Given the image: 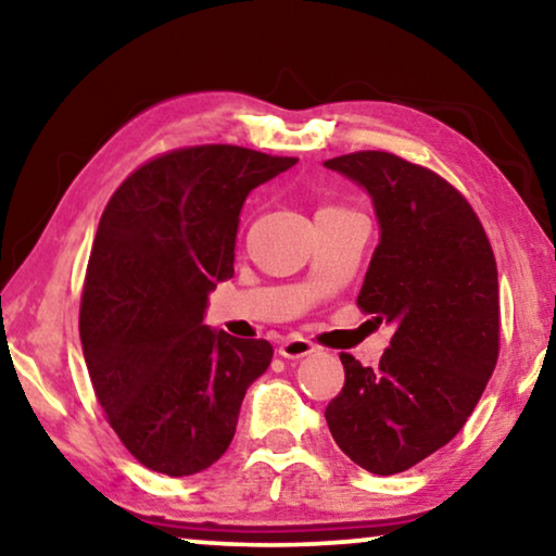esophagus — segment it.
Masks as SVG:
<instances>
[{"instance_id":"34e87169","label":"esophagus","mask_w":556,"mask_h":556,"mask_svg":"<svg viewBox=\"0 0 556 556\" xmlns=\"http://www.w3.org/2000/svg\"><path fill=\"white\" fill-rule=\"evenodd\" d=\"M314 352H316L314 344L303 337H288L280 341V346H278V354L286 356V359H301V356H308Z\"/></svg>"}]
</instances>
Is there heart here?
<instances>
[{"label": "heart", "instance_id": "1", "mask_svg": "<svg viewBox=\"0 0 556 556\" xmlns=\"http://www.w3.org/2000/svg\"><path fill=\"white\" fill-rule=\"evenodd\" d=\"M324 210H344V207H333V204H329V207H321L318 212H324Z\"/></svg>", "mask_w": 556, "mask_h": 556}]
</instances>
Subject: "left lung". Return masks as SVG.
Instances as JSON below:
<instances>
[{
	"instance_id": "8db88e82",
	"label": "left lung",
	"mask_w": 556,
	"mask_h": 556,
	"mask_svg": "<svg viewBox=\"0 0 556 556\" xmlns=\"http://www.w3.org/2000/svg\"><path fill=\"white\" fill-rule=\"evenodd\" d=\"M324 166L375 202L382 235L356 306L397 326L379 367L341 354L346 379L326 422L356 466L402 473L458 435L496 369V257L473 207L440 174L390 151Z\"/></svg>"
}]
</instances>
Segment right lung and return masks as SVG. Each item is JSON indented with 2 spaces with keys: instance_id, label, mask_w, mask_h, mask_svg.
<instances>
[{
  "instance_id": "right-lung-1",
  "label": "right lung",
  "mask_w": 556,
  "mask_h": 556,
  "mask_svg": "<svg viewBox=\"0 0 556 556\" xmlns=\"http://www.w3.org/2000/svg\"><path fill=\"white\" fill-rule=\"evenodd\" d=\"M295 162L232 143L174 149L128 174L105 204L83 283V356L105 420L149 470L210 468L268 369L270 341L212 331L202 318L207 293L235 273L242 202Z\"/></svg>"
}]
</instances>
